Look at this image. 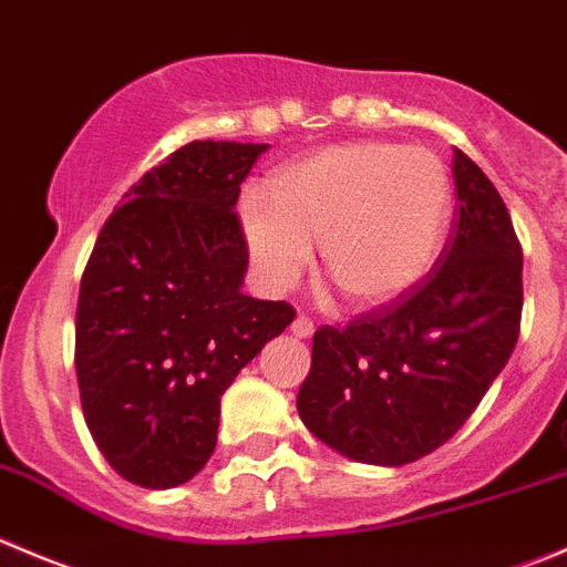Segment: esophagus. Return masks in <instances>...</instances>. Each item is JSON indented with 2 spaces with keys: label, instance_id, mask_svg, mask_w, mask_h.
Segmentation results:
<instances>
[{
  "label": "esophagus",
  "instance_id": "34e87169",
  "mask_svg": "<svg viewBox=\"0 0 567 567\" xmlns=\"http://www.w3.org/2000/svg\"><path fill=\"white\" fill-rule=\"evenodd\" d=\"M312 332H316V327H312V321L307 316H296L293 323H290V334L293 338H312Z\"/></svg>",
  "mask_w": 567,
  "mask_h": 567
}]
</instances>
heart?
<instances>
[{"instance_id": "obj_1", "label": "heart", "mask_w": 567, "mask_h": 567, "mask_svg": "<svg viewBox=\"0 0 567 567\" xmlns=\"http://www.w3.org/2000/svg\"><path fill=\"white\" fill-rule=\"evenodd\" d=\"M452 221V177L423 146L343 144L279 168L266 199L240 205V229L262 288L285 293L318 240L329 277L354 305L379 307L435 266Z\"/></svg>"}]
</instances>
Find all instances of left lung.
<instances>
[{
    "label": "left lung",
    "mask_w": 567,
    "mask_h": 567,
    "mask_svg": "<svg viewBox=\"0 0 567 567\" xmlns=\"http://www.w3.org/2000/svg\"><path fill=\"white\" fill-rule=\"evenodd\" d=\"M460 218L415 290L312 338L296 410L307 430L365 465L415 463L480 406L518 343L524 255L496 185L454 150Z\"/></svg>",
    "instance_id": "1"
}]
</instances>
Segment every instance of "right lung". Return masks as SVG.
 <instances>
[{
	"instance_id": "1",
	"label": "right lung",
	"mask_w": 567,
	"mask_h": 567,
	"mask_svg": "<svg viewBox=\"0 0 567 567\" xmlns=\"http://www.w3.org/2000/svg\"><path fill=\"white\" fill-rule=\"evenodd\" d=\"M268 144L194 141L146 172L104 221L80 285L76 382L113 471L150 491L194 480L221 395L296 318L244 293L235 205Z\"/></svg>"
}]
</instances>
